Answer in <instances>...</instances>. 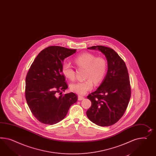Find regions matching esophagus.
Returning a JSON list of instances; mask_svg holds the SVG:
<instances>
[{
  "instance_id": "1",
  "label": "esophagus",
  "mask_w": 156,
  "mask_h": 156,
  "mask_svg": "<svg viewBox=\"0 0 156 156\" xmlns=\"http://www.w3.org/2000/svg\"><path fill=\"white\" fill-rule=\"evenodd\" d=\"M84 97H82V96H78V101H82V100H83V99H84Z\"/></svg>"
}]
</instances>
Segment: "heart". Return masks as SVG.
<instances>
[{
	"mask_svg": "<svg viewBox=\"0 0 156 156\" xmlns=\"http://www.w3.org/2000/svg\"><path fill=\"white\" fill-rule=\"evenodd\" d=\"M74 62L79 67L85 68V80L78 81L70 84V90L73 93L83 95L93 87V81L99 84L105 76L107 64L105 59L90 53H84L78 55ZM62 73L68 79L73 80L75 78V71L70 63L65 62L62 65Z\"/></svg>",
	"mask_w": 156,
	"mask_h": 156,
	"instance_id": "obj_1",
	"label": "heart"
}]
</instances>
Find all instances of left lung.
Segmentation results:
<instances>
[{
  "label": "left lung",
  "mask_w": 156,
  "mask_h": 156,
  "mask_svg": "<svg viewBox=\"0 0 156 156\" xmlns=\"http://www.w3.org/2000/svg\"><path fill=\"white\" fill-rule=\"evenodd\" d=\"M87 49L98 50L105 55L108 70L99 87L87 96L91 105L86 115L98 126H110L122 117L129 101L131 91L128 70L124 61L112 49L101 45Z\"/></svg>",
  "instance_id": "8db88e82"
}]
</instances>
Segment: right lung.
Here are the masks:
<instances>
[{
	"label": "right lung",
	"instance_id": "add662e5",
	"mask_svg": "<svg viewBox=\"0 0 156 156\" xmlns=\"http://www.w3.org/2000/svg\"><path fill=\"white\" fill-rule=\"evenodd\" d=\"M76 51L49 46L30 67L25 78V99L34 116L42 123L52 125L61 121L77 101L74 93L62 95L68 87L62 73L63 60Z\"/></svg>",
	"mask_w": 156,
	"mask_h": 156
}]
</instances>
